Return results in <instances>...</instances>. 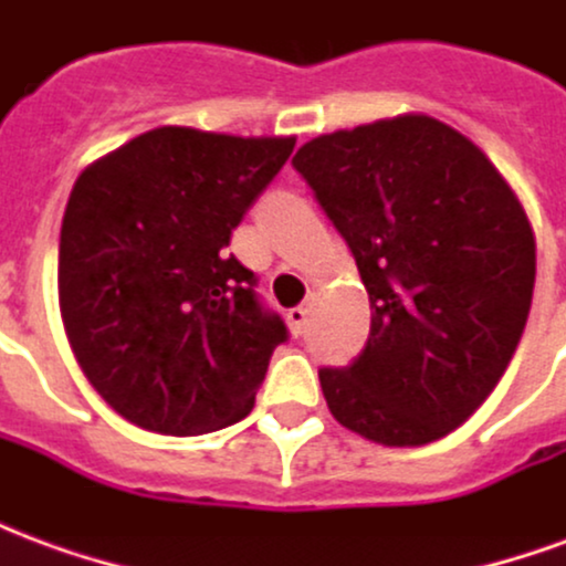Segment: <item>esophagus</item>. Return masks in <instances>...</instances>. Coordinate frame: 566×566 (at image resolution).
Returning <instances> with one entry per match:
<instances>
[{
    "mask_svg": "<svg viewBox=\"0 0 566 566\" xmlns=\"http://www.w3.org/2000/svg\"><path fill=\"white\" fill-rule=\"evenodd\" d=\"M308 312H312V306H308V303H300V306H294L291 312H287V321H291V327H294L296 333H303V327H306Z\"/></svg>",
    "mask_w": 566,
    "mask_h": 566,
    "instance_id": "1",
    "label": "esophagus"
}]
</instances>
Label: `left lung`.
<instances>
[{"mask_svg":"<svg viewBox=\"0 0 566 566\" xmlns=\"http://www.w3.org/2000/svg\"><path fill=\"white\" fill-rule=\"evenodd\" d=\"M294 169L373 308L364 352L318 369L333 418L381 446L446 437L497 388L527 324L536 248L522 202L473 142L424 115L318 136Z\"/></svg>","mask_w":566,"mask_h":566,"instance_id":"1","label":"left lung"}]
</instances>
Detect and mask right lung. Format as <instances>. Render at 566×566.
<instances>
[{
    "label": "right lung",
    "instance_id": "add662e5",
    "mask_svg": "<svg viewBox=\"0 0 566 566\" xmlns=\"http://www.w3.org/2000/svg\"><path fill=\"white\" fill-rule=\"evenodd\" d=\"M291 150L160 127L81 172L60 230V312L117 416L197 437L251 412L287 327L227 245Z\"/></svg>",
    "mask_w": 566,
    "mask_h": 566
}]
</instances>
